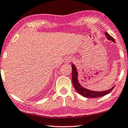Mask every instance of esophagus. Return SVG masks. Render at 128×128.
<instances>
[{
	"label": "esophagus",
	"instance_id": "obj_1",
	"mask_svg": "<svg viewBox=\"0 0 128 128\" xmlns=\"http://www.w3.org/2000/svg\"><path fill=\"white\" fill-rule=\"evenodd\" d=\"M72 61V58L70 57H66V59H65V62H66V63H69V62H71Z\"/></svg>",
	"mask_w": 128,
	"mask_h": 128
}]
</instances>
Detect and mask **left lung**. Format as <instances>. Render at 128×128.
I'll return each mask as SVG.
<instances>
[{
  "instance_id": "1",
  "label": "left lung",
  "mask_w": 128,
  "mask_h": 128,
  "mask_svg": "<svg viewBox=\"0 0 128 128\" xmlns=\"http://www.w3.org/2000/svg\"><path fill=\"white\" fill-rule=\"evenodd\" d=\"M105 35L107 37V39L108 40H112L113 42L116 43L114 39L107 32H105ZM72 68V84L74 85V87L75 89V90L78 92L79 94H80L82 96L85 97V98H99V97H102L105 96V95L108 94L110 92L112 91V90L114 89L115 86H113L111 88V89H108L107 90L104 91H101V92H98V91H93L84 88L80 85V82L78 81V73L77 72L76 67L75 66V65L72 64L71 65Z\"/></svg>"
}]
</instances>
